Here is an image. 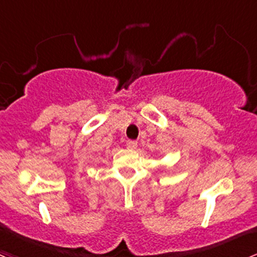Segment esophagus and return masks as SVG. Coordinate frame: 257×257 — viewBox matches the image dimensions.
<instances>
[{"instance_id": "1", "label": "esophagus", "mask_w": 257, "mask_h": 257, "mask_svg": "<svg viewBox=\"0 0 257 257\" xmlns=\"http://www.w3.org/2000/svg\"><path fill=\"white\" fill-rule=\"evenodd\" d=\"M126 147H128L129 149H136L138 147V142L137 140H128V142H126Z\"/></svg>"}]
</instances>
